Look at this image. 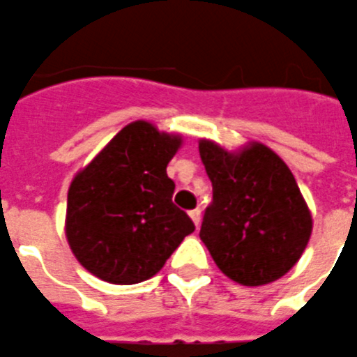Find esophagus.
<instances>
[{
	"label": "esophagus",
	"mask_w": 357,
	"mask_h": 357,
	"mask_svg": "<svg viewBox=\"0 0 357 357\" xmlns=\"http://www.w3.org/2000/svg\"><path fill=\"white\" fill-rule=\"evenodd\" d=\"M189 217L192 219V222H195V225H197V228H198V225H200V219H202V213H200V209H198V208L190 209Z\"/></svg>",
	"instance_id": "esophagus-1"
}]
</instances>
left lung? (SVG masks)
Here are the masks:
<instances>
[{"label":"left lung","instance_id":"left-lung-1","mask_svg":"<svg viewBox=\"0 0 357 357\" xmlns=\"http://www.w3.org/2000/svg\"><path fill=\"white\" fill-rule=\"evenodd\" d=\"M213 185L200 239L217 268L243 287H262L296 266L311 239L312 217L294 174L260 142L228 151L200 140Z\"/></svg>","mask_w":357,"mask_h":357}]
</instances>
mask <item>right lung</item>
I'll use <instances>...</instances> for the list:
<instances>
[{
  "label": "right lung",
  "mask_w": 357,
  "mask_h": 357,
  "mask_svg": "<svg viewBox=\"0 0 357 357\" xmlns=\"http://www.w3.org/2000/svg\"><path fill=\"white\" fill-rule=\"evenodd\" d=\"M183 138L149 121L125 125L70 181L65 236L76 260L112 284L159 273L185 236L189 215L172 202L167 174Z\"/></svg>",
  "instance_id": "1"
}]
</instances>
